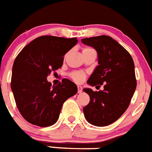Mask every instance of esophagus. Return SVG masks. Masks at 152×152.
I'll use <instances>...</instances> for the list:
<instances>
[{
  "label": "esophagus",
  "instance_id": "esophagus-1",
  "mask_svg": "<svg viewBox=\"0 0 152 152\" xmlns=\"http://www.w3.org/2000/svg\"><path fill=\"white\" fill-rule=\"evenodd\" d=\"M77 88H78V93H79V94H81L82 91H83V87H82L81 86H78Z\"/></svg>",
  "mask_w": 152,
  "mask_h": 152
}]
</instances>
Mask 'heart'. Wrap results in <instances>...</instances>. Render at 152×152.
Returning a JSON list of instances; mask_svg holds the SVG:
<instances>
[{
	"mask_svg": "<svg viewBox=\"0 0 152 152\" xmlns=\"http://www.w3.org/2000/svg\"><path fill=\"white\" fill-rule=\"evenodd\" d=\"M92 50V49L90 48H85L83 49V52L87 51V50ZM71 77H72V79H73L75 82H76V83H82V82L85 79V78H86V74H85L83 72H82V71H76V72H73V73L71 74Z\"/></svg>",
	"mask_w": 152,
	"mask_h": 152,
	"instance_id": "b5f03b06",
	"label": "heart"
}]
</instances>
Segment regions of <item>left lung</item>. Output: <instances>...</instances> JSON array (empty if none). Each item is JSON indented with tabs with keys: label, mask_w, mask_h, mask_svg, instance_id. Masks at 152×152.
I'll use <instances>...</instances> for the list:
<instances>
[{
	"label": "left lung",
	"mask_w": 152,
	"mask_h": 152,
	"mask_svg": "<svg viewBox=\"0 0 152 152\" xmlns=\"http://www.w3.org/2000/svg\"><path fill=\"white\" fill-rule=\"evenodd\" d=\"M98 53V65L87 81L89 86L100 87L103 91L83 89L89 95L90 102L83 107L86 120L96 126H105L124 114L136 91L135 65L129 53L111 37L99 35L82 39Z\"/></svg>",
	"instance_id": "obj_1"
}]
</instances>
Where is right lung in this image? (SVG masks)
<instances>
[{"label":"right lung","mask_w":152,"mask_h":152,"mask_svg":"<svg viewBox=\"0 0 152 152\" xmlns=\"http://www.w3.org/2000/svg\"><path fill=\"white\" fill-rule=\"evenodd\" d=\"M76 38L44 35L28 44L15 59L11 89L19 111L28 123L41 127L55 124L63 104L77 93L67 79L51 86L47 77L62 66L64 56L77 44Z\"/></svg>","instance_id":"right-lung-1"}]
</instances>
